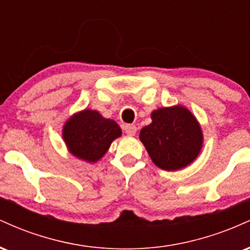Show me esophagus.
Instances as JSON below:
<instances>
[{
    "instance_id": "34e87169",
    "label": "esophagus",
    "mask_w": 250,
    "mask_h": 250,
    "mask_svg": "<svg viewBox=\"0 0 250 250\" xmlns=\"http://www.w3.org/2000/svg\"><path fill=\"white\" fill-rule=\"evenodd\" d=\"M125 134L129 135V136H134V135L136 134L137 128L135 127L134 125H127L125 127Z\"/></svg>"
}]
</instances>
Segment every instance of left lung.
Masks as SVG:
<instances>
[{
	"label": "left lung",
	"mask_w": 250,
	"mask_h": 250,
	"mask_svg": "<svg viewBox=\"0 0 250 250\" xmlns=\"http://www.w3.org/2000/svg\"><path fill=\"white\" fill-rule=\"evenodd\" d=\"M151 123L140 131V141L160 169L175 171L196 160L203 146V133L195 115L185 105L159 108Z\"/></svg>",
	"instance_id": "1"
}]
</instances>
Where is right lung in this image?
<instances>
[{
    "label": "right lung",
    "mask_w": 250,
    "mask_h": 250,
    "mask_svg": "<svg viewBox=\"0 0 250 250\" xmlns=\"http://www.w3.org/2000/svg\"><path fill=\"white\" fill-rule=\"evenodd\" d=\"M121 135V128L114 120L105 119L97 110L87 108L73 114L62 128L68 151L88 163L100 161L111 142Z\"/></svg>",
    "instance_id": "add662e5"
}]
</instances>
